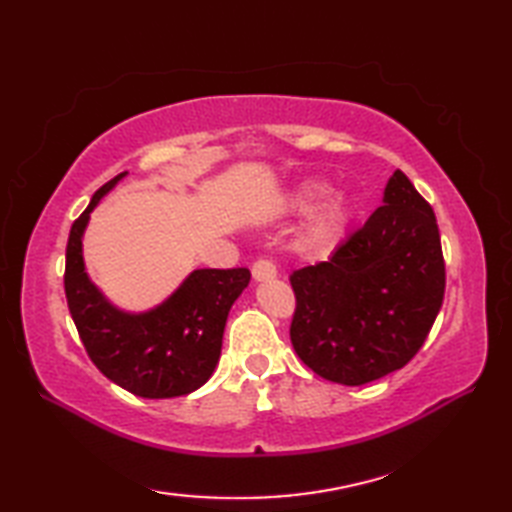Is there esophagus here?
Returning <instances> with one entry per match:
<instances>
[{
	"mask_svg": "<svg viewBox=\"0 0 512 512\" xmlns=\"http://www.w3.org/2000/svg\"><path fill=\"white\" fill-rule=\"evenodd\" d=\"M275 277H277V268L273 262H268V259H259V262L253 264V279L255 281H268Z\"/></svg>",
	"mask_w": 512,
	"mask_h": 512,
	"instance_id": "1",
	"label": "esophagus"
}]
</instances>
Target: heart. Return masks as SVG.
Wrapping results in <instances>:
<instances>
[{
	"mask_svg": "<svg viewBox=\"0 0 512 512\" xmlns=\"http://www.w3.org/2000/svg\"><path fill=\"white\" fill-rule=\"evenodd\" d=\"M319 204H323L317 211V215L312 217V222L306 231V242L308 248H328L336 244L345 233L347 224H350L352 217V204L345 195H332L330 198V187L321 182H306L297 189L295 198H292V206L299 213H308L312 209H317Z\"/></svg>",
	"mask_w": 512,
	"mask_h": 512,
	"instance_id": "1",
	"label": "heart"
}]
</instances>
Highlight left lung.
Instances as JSON below:
<instances>
[{
  "label": "left lung",
  "instance_id": "left-lung-1",
  "mask_svg": "<svg viewBox=\"0 0 512 512\" xmlns=\"http://www.w3.org/2000/svg\"><path fill=\"white\" fill-rule=\"evenodd\" d=\"M290 339L314 374L365 385L418 354L444 299V259L431 206L400 169L383 206L330 255L290 275Z\"/></svg>",
  "mask_w": 512,
  "mask_h": 512
}]
</instances>
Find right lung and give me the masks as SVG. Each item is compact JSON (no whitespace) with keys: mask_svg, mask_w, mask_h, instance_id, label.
Listing matches in <instances>:
<instances>
[{"mask_svg":"<svg viewBox=\"0 0 512 512\" xmlns=\"http://www.w3.org/2000/svg\"><path fill=\"white\" fill-rule=\"evenodd\" d=\"M127 176L96 191L70 228L65 248V297L92 363L140 398H176L200 389L220 361L228 312L248 286L246 268H198L158 306L132 312L118 308L94 284L83 257L90 215Z\"/></svg>","mask_w":512,"mask_h":512,"instance_id":"1","label":"right lung"}]
</instances>
